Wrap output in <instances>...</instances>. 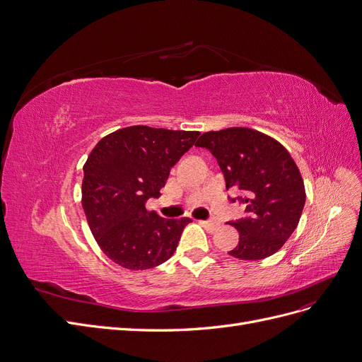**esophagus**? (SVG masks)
<instances>
[{
    "mask_svg": "<svg viewBox=\"0 0 362 362\" xmlns=\"http://www.w3.org/2000/svg\"><path fill=\"white\" fill-rule=\"evenodd\" d=\"M202 225L204 226V228H207L209 231H215L216 228H219L218 221H202Z\"/></svg>",
    "mask_w": 362,
    "mask_h": 362,
    "instance_id": "1",
    "label": "esophagus"
}]
</instances>
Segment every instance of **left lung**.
<instances>
[{"instance_id":"obj_1","label":"left lung","mask_w":362,"mask_h":362,"mask_svg":"<svg viewBox=\"0 0 362 362\" xmlns=\"http://www.w3.org/2000/svg\"><path fill=\"white\" fill-rule=\"evenodd\" d=\"M195 146L218 159L226 189L240 191L230 202L246 206V216L230 222L240 234L230 255L249 261L272 257L296 231L305 203L303 177L289 152L250 128L209 131Z\"/></svg>"}]
</instances>
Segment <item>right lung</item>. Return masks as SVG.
I'll use <instances>...</instances> for the list:
<instances>
[{
  "mask_svg": "<svg viewBox=\"0 0 362 362\" xmlns=\"http://www.w3.org/2000/svg\"><path fill=\"white\" fill-rule=\"evenodd\" d=\"M198 131L136 125L93 147L83 167L82 206L103 252L128 270H147L176 252L189 218L165 219L146 210L171 167L195 144Z\"/></svg>",
  "mask_w": 362,
  "mask_h": 362,
  "instance_id": "obj_1",
  "label": "right lung"
}]
</instances>
